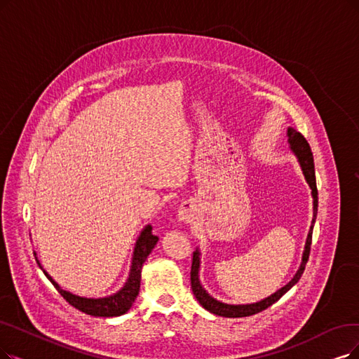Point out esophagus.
Instances as JSON below:
<instances>
[{
    "label": "esophagus",
    "instance_id": "obj_1",
    "mask_svg": "<svg viewBox=\"0 0 359 359\" xmlns=\"http://www.w3.org/2000/svg\"><path fill=\"white\" fill-rule=\"evenodd\" d=\"M180 217H181V219H184V221H189V212L181 209V210H180Z\"/></svg>",
    "mask_w": 359,
    "mask_h": 359
}]
</instances>
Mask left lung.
Returning <instances> with one entry per match:
<instances>
[{
    "label": "left lung",
    "instance_id": "left-lung-1",
    "mask_svg": "<svg viewBox=\"0 0 359 359\" xmlns=\"http://www.w3.org/2000/svg\"><path fill=\"white\" fill-rule=\"evenodd\" d=\"M287 135H289L290 147L294 151V154L299 157L300 166H302V170H304L305 178H306V181L309 184L311 190H312V197H313V218H312V225H311L309 234H308V238H306L302 264H300V268L296 272V276L293 277V280L287 285H284L283 289H280L274 294H271L269 297L261 300V302L250 304V305H226V304L219 302V300H217V299H213L212 296H209L206 293V290L202 287V285H200V281H198V252H194L193 253V262H191V272H190L191 290H193V293H194L196 299L198 300L200 305H202L205 309H208L209 312H212L215 315H219V317L241 318V317H249V315H255L257 312L265 311L272 304H276L277 300L285 292H289L293 287V285L299 281V278L302 277V274H304L305 265H306V262L309 259L311 243H312V229H313V222H315V218H317V210H318V190H317V181H315L313 156H312V151H311V147L308 144L306 138L302 134L294 131L293 128H289Z\"/></svg>",
    "mask_w": 359,
    "mask_h": 359
}]
</instances>
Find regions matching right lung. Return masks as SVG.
<instances>
[{"label": "right lung", "instance_id": "1", "mask_svg": "<svg viewBox=\"0 0 359 359\" xmlns=\"http://www.w3.org/2000/svg\"><path fill=\"white\" fill-rule=\"evenodd\" d=\"M157 240H159V237L151 233V226L150 225L146 226L144 231L141 233V236L137 240L130 278H128V281L125 283V285L118 293H114L107 297L87 299V297H79L76 294H72V293L60 289L59 284H57L46 271H44V274L53 283L54 287L59 290V293L63 296V299H66V302H69V305L79 309L81 312L93 315V317H119V315L125 313L133 306L135 297L138 296L142 264L146 262L147 256L156 246ZM38 265H39V262H38Z\"/></svg>", "mask_w": 359, "mask_h": 359}]
</instances>
